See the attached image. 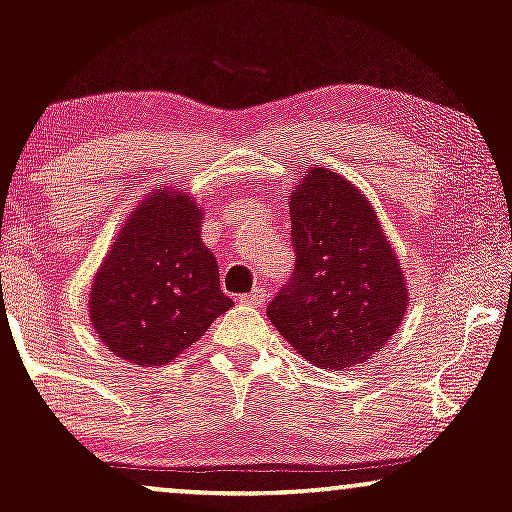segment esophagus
<instances>
[{
  "mask_svg": "<svg viewBox=\"0 0 512 512\" xmlns=\"http://www.w3.org/2000/svg\"><path fill=\"white\" fill-rule=\"evenodd\" d=\"M240 303L248 305V308H262V305H264V291L262 289H252L250 293H245V296L240 298Z\"/></svg>",
  "mask_w": 512,
  "mask_h": 512,
  "instance_id": "esophagus-1",
  "label": "esophagus"
}]
</instances>
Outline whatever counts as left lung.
Segmentation results:
<instances>
[{
  "mask_svg": "<svg viewBox=\"0 0 512 512\" xmlns=\"http://www.w3.org/2000/svg\"><path fill=\"white\" fill-rule=\"evenodd\" d=\"M289 209L296 274L267 317L313 366L354 368L402 325L407 276L373 204L344 175L308 168Z\"/></svg>",
  "mask_w": 512,
  "mask_h": 512,
  "instance_id": "obj_1",
  "label": "left lung"
}]
</instances>
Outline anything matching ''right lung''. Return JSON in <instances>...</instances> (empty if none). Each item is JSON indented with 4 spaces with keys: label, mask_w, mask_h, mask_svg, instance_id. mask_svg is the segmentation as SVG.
<instances>
[{
    "label": "right lung",
    "mask_w": 512,
    "mask_h": 512,
    "mask_svg": "<svg viewBox=\"0 0 512 512\" xmlns=\"http://www.w3.org/2000/svg\"><path fill=\"white\" fill-rule=\"evenodd\" d=\"M202 219L195 197L161 185L117 228L88 291V317L122 361L170 363L233 308L214 252L199 236Z\"/></svg>",
    "instance_id": "obj_1"
}]
</instances>
